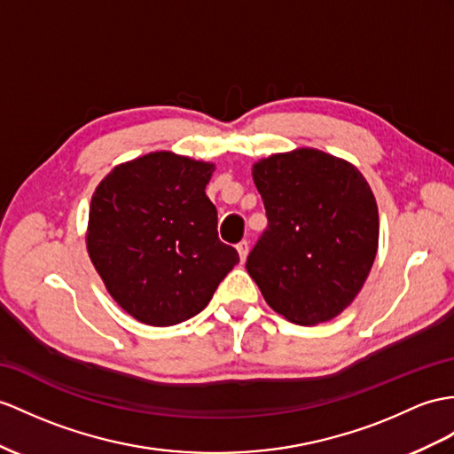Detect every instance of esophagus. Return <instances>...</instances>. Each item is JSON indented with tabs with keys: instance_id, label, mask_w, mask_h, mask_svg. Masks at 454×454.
Listing matches in <instances>:
<instances>
[{
	"instance_id": "obj_1",
	"label": "esophagus",
	"mask_w": 454,
	"mask_h": 454,
	"mask_svg": "<svg viewBox=\"0 0 454 454\" xmlns=\"http://www.w3.org/2000/svg\"><path fill=\"white\" fill-rule=\"evenodd\" d=\"M237 250H239V256H240V260L245 262V260H247V256H248V250H250V242H248V240H240L239 245H237Z\"/></svg>"
}]
</instances>
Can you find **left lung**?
<instances>
[{"mask_svg":"<svg viewBox=\"0 0 454 454\" xmlns=\"http://www.w3.org/2000/svg\"><path fill=\"white\" fill-rule=\"evenodd\" d=\"M268 227L247 270L275 312L298 325L339 316L378 252V204L362 173L325 152L275 153L252 168Z\"/></svg>","mask_w":454,"mask_h":454,"instance_id":"8db88e82","label":"left lung"}]
</instances>
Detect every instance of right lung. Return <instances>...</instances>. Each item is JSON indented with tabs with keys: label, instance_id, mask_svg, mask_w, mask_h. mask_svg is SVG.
Instances as JSON below:
<instances>
[{
	"label": "right lung",
	"instance_id": "right-lung-1",
	"mask_svg": "<svg viewBox=\"0 0 454 454\" xmlns=\"http://www.w3.org/2000/svg\"><path fill=\"white\" fill-rule=\"evenodd\" d=\"M214 163L153 152L98 184L86 247L115 302L138 322L168 327L200 314L239 263L217 237L206 196Z\"/></svg>",
	"mask_w": 454,
	"mask_h": 454
}]
</instances>
